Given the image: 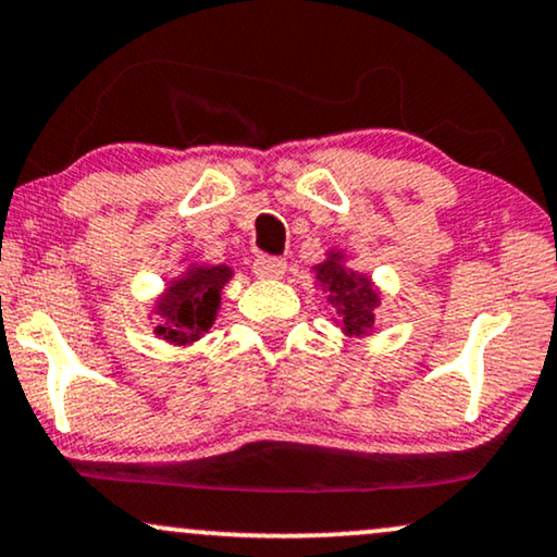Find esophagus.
<instances>
[{"mask_svg":"<svg viewBox=\"0 0 557 557\" xmlns=\"http://www.w3.org/2000/svg\"><path fill=\"white\" fill-rule=\"evenodd\" d=\"M252 271H256L258 278H284L286 273V260L284 258H273V256H260L252 263Z\"/></svg>","mask_w":557,"mask_h":557,"instance_id":"obj_1","label":"esophagus"}]
</instances>
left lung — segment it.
<instances>
[{
    "label": "left lung",
    "mask_w": 557,
    "mask_h": 557,
    "mask_svg": "<svg viewBox=\"0 0 557 557\" xmlns=\"http://www.w3.org/2000/svg\"><path fill=\"white\" fill-rule=\"evenodd\" d=\"M341 252H331L325 263L314 265L320 284L325 286L327 301L338 312L343 333L363 335L374 327V310L380 307V294L372 289V281L348 271L341 263Z\"/></svg>",
    "instance_id": "1"
}]
</instances>
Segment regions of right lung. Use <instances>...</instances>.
Here are the masks:
<instances>
[{
  "label": "right lung",
  "instance_id": "add662e5",
  "mask_svg": "<svg viewBox=\"0 0 557 557\" xmlns=\"http://www.w3.org/2000/svg\"><path fill=\"white\" fill-rule=\"evenodd\" d=\"M230 278V265H190L157 299L160 325L154 327V333L175 346L201 338L214 325L219 299Z\"/></svg>",
  "mask_w": 557,
  "mask_h": 557
}]
</instances>
